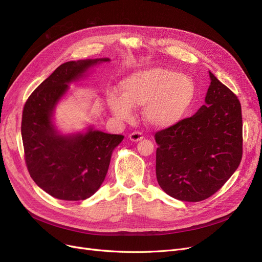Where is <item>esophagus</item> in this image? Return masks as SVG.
Instances as JSON below:
<instances>
[{
  "instance_id": "obj_1",
  "label": "esophagus",
  "mask_w": 262,
  "mask_h": 262,
  "mask_svg": "<svg viewBox=\"0 0 262 262\" xmlns=\"http://www.w3.org/2000/svg\"><path fill=\"white\" fill-rule=\"evenodd\" d=\"M143 138H144L143 133H142V132H139V131H134V132L130 133V135H129V139H130L132 142H139V141H141Z\"/></svg>"
}]
</instances>
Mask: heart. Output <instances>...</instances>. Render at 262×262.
Returning a JSON list of instances; mask_svg holds the SVG:
<instances>
[{
  "mask_svg": "<svg viewBox=\"0 0 262 262\" xmlns=\"http://www.w3.org/2000/svg\"><path fill=\"white\" fill-rule=\"evenodd\" d=\"M120 88L122 97L112 95V112L119 119L131 120L133 107H143L146 121L157 128L179 122L191 106L195 95L193 80L171 70L152 68L125 77Z\"/></svg>",
  "mask_w": 262,
  "mask_h": 262,
  "instance_id": "1",
  "label": "heart"
}]
</instances>
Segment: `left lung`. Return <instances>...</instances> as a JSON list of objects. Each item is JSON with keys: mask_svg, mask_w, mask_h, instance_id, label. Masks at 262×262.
<instances>
[{"mask_svg": "<svg viewBox=\"0 0 262 262\" xmlns=\"http://www.w3.org/2000/svg\"><path fill=\"white\" fill-rule=\"evenodd\" d=\"M210 77L205 105L155 134L157 181L164 192L181 201L210 198L242 160L241 103L211 72Z\"/></svg>", "mask_w": 262, "mask_h": 262, "instance_id": "left-lung-1", "label": "left lung"}]
</instances>
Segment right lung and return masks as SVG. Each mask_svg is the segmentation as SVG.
<instances>
[{"label": "right lung", "instance_id": "right-lung-1", "mask_svg": "<svg viewBox=\"0 0 262 262\" xmlns=\"http://www.w3.org/2000/svg\"><path fill=\"white\" fill-rule=\"evenodd\" d=\"M103 61L110 59L61 64L24 106L21 137L28 171L39 188L60 200H85L95 193L105 180L113 150L124 138L92 128L85 134L62 135L52 123V112L68 91V83Z\"/></svg>", "mask_w": 262, "mask_h": 262}]
</instances>
